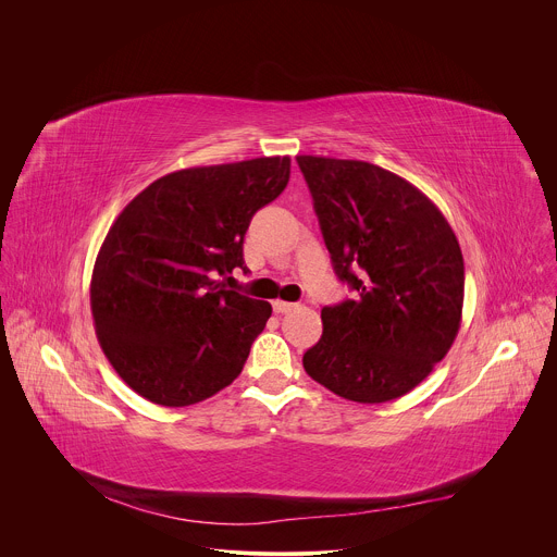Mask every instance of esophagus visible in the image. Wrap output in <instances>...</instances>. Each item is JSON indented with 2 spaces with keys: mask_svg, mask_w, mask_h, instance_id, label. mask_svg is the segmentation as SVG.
I'll list each match as a JSON object with an SVG mask.
<instances>
[{
  "mask_svg": "<svg viewBox=\"0 0 557 557\" xmlns=\"http://www.w3.org/2000/svg\"><path fill=\"white\" fill-rule=\"evenodd\" d=\"M297 306L295 304H290V301H282V299H275L273 301V310L275 312H290V310H295Z\"/></svg>",
  "mask_w": 557,
  "mask_h": 557,
  "instance_id": "obj_1",
  "label": "esophagus"
}]
</instances>
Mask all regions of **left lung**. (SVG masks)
Returning <instances> with one entry per match:
<instances>
[{"mask_svg":"<svg viewBox=\"0 0 557 557\" xmlns=\"http://www.w3.org/2000/svg\"><path fill=\"white\" fill-rule=\"evenodd\" d=\"M333 269L352 299L322 308L304 352L317 383L357 404L414 389L451 348L465 264L438 207L406 178L363 161L297 156Z\"/></svg>","mask_w":557,"mask_h":557,"instance_id":"8db88e82","label":"left lung"}]
</instances>
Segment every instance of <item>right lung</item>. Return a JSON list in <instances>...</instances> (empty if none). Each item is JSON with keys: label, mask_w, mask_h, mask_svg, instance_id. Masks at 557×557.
Segmentation results:
<instances>
[{"label": "right lung", "mask_w": 557, "mask_h": 557, "mask_svg": "<svg viewBox=\"0 0 557 557\" xmlns=\"http://www.w3.org/2000/svg\"><path fill=\"white\" fill-rule=\"evenodd\" d=\"M290 178L288 156L189 168L145 187L114 220L95 262L99 344L143 399L183 408L243 372L271 304L226 290L245 233Z\"/></svg>", "instance_id": "add662e5"}]
</instances>
